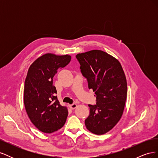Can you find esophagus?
Segmentation results:
<instances>
[{
  "label": "esophagus",
  "mask_w": 158,
  "mask_h": 158,
  "mask_svg": "<svg viewBox=\"0 0 158 158\" xmlns=\"http://www.w3.org/2000/svg\"><path fill=\"white\" fill-rule=\"evenodd\" d=\"M69 107H70V108L72 110H73V109H74L75 108H76V107H77V105H76V103H73V104L70 105Z\"/></svg>",
  "instance_id": "34e87169"
}]
</instances>
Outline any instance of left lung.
Listing matches in <instances>:
<instances>
[{"instance_id":"obj_1","label":"left lung","mask_w":158,"mask_h":158,"mask_svg":"<svg viewBox=\"0 0 158 158\" xmlns=\"http://www.w3.org/2000/svg\"><path fill=\"white\" fill-rule=\"evenodd\" d=\"M80 71L95 92L96 104L89 105L85 125L95 135H103L116 125L122 116L127 94V83L120 63L100 50L76 56Z\"/></svg>"}]
</instances>
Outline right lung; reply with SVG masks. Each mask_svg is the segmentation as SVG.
<instances>
[{"mask_svg":"<svg viewBox=\"0 0 158 158\" xmlns=\"http://www.w3.org/2000/svg\"><path fill=\"white\" fill-rule=\"evenodd\" d=\"M70 60L68 55L47 53L35 60L28 70L23 102L31 123L43 132L58 131L67 118L68 110L60 106L57 99L52 80L58 69L69 64Z\"/></svg>","mask_w":158,"mask_h":158,"instance_id":"right-lung-1","label":"right lung"}]
</instances>
